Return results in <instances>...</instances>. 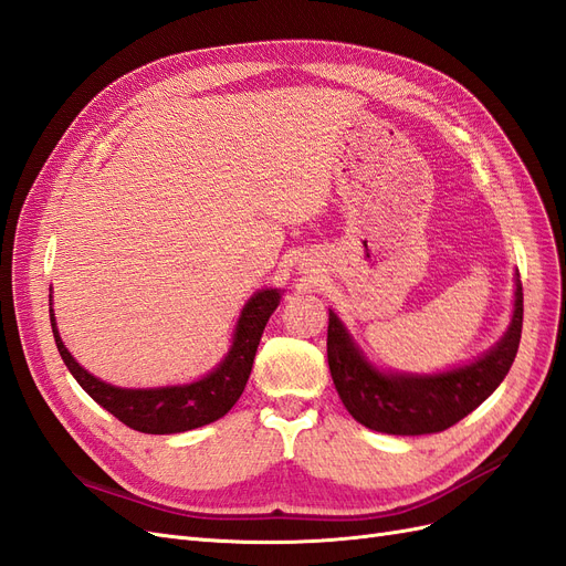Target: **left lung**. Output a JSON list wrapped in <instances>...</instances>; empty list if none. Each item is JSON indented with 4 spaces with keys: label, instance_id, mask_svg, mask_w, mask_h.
I'll return each mask as SVG.
<instances>
[{
    "label": "left lung",
    "instance_id": "obj_1",
    "mask_svg": "<svg viewBox=\"0 0 566 566\" xmlns=\"http://www.w3.org/2000/svg\"><path fill=\"white\" fill-rule=\"evenodd\" d=\"M522 283L515 273V304L503 337L470 361L437 373L382 368L358 347L333 310H328V366L342 403L368 430L416 437L449 430L499 389L515 361L522 337Z\"/></svg>",
    "mask_w": 566,
    "mask_h": 566
}]
</instances>
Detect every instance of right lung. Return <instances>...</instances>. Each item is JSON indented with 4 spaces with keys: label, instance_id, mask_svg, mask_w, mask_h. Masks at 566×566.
Here are the masks:
<instances>
[{
    "label": "right lung",
    "instance_id": "right-lung-1",
    "mask_svg": "<svg viewBox=\"0 0 566 566\" xmlns=\"http://www.w3.org/2000/svg\"><path fill=\"white\" fill-rule=\"evenodd\" d=\"M49 293H54V290L49 287ZM283 293L285 290L281 287L256 290L243 304L241 316L233 325L231 345L224 358L191 382L163 387H117L96 378L94 373L75 361V356L67 352L65 342L61 339L54 314V295H49V318L63 364L98 406H104L108 413L136 432L179 434L224 418L233 403L241 399L266 321L276 312Z\"/></svg>",
    "mask_w": 566,
    "mask_h": 566
}]
</instances>
